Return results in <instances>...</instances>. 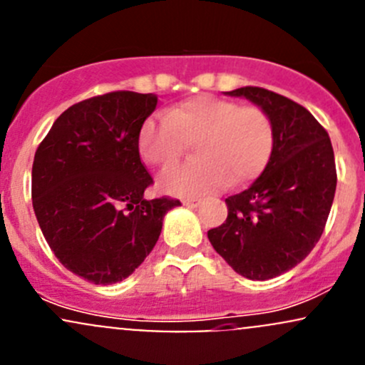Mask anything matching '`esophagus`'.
I'll return each instance as SVG.
<instances>
[{
  "label": "esophagus",
  "mask_w": 365,
  "mask_h": 365,
  "mask_svg": "<svg viewBox=\"0 0 365 365\" xmlns=\"http://www.w3.org/2000/svg\"><path fill=\"white\" fill-rule=\"evenodd\" d=\"M199 205H201L199 199H183V206H187V208H197Z\"/></svg>",
  "instance_id": "esophagus-1"
}]
</instances>
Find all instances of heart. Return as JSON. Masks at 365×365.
I'll return each mask as SVG.
<instances>
[{
  "instance_id": "obj_1",
  "label": "heart",
  "mask_w": 365,
  "mask_h": 365,
  "mask_svg": "<svg viewBox=\"0 0 365 365\" xmlns=\"http://www.w3.org/2000/svg\"><path fill=\"white\" fill-rule=\"evenodd\" d=\"M187 143H195V160L160 173L159 190L195 197L225 183L240 187L269 163L273 120L259 106L195 96L168 108L164 117H148L138 133V152L150 166H170L183 155Z\"/></svg>"
}]
</instances>
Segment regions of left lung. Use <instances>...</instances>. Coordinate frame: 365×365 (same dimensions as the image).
Here are the masks:
<instances>
[{
  "instance_id": "1",
  "label": "left lung",
  "mask_w": 365,
  "mask_h": 365,
  "mask_svg": "<svg viewBox=\"0 0 365 365\" xmlns=\"http://www.w3.org/2000/svg\"><path fill=\"white\" fill-rule=\"evenodd\" d=\"M271 117L274 147L259 178L225 199L227 220L210 229L218 255L248 279H271L308 257L324 232L336 194L331 138L304 106L260 87L225 92Z\"/></svg>"
}]
</instances>
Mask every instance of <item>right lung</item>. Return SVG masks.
<instances>
[{
	"label": "right lung",
	"instance_id": "add662e5",
	"mask_svg": "<svg viewBox=\"0 0 365 365\" xmlns=\"http://www.w3.org/2000/svg\"><path fill=\"white\" fill-rule=\"evenodd\" d=\"M155 94L117 91L70 106L34 153L31 197L53 255L96 285L133 274L178 199H145L138 133Z\"/></svg>",
	"mask_w": 365,
	"mask_h": 365
}]
</instances>
